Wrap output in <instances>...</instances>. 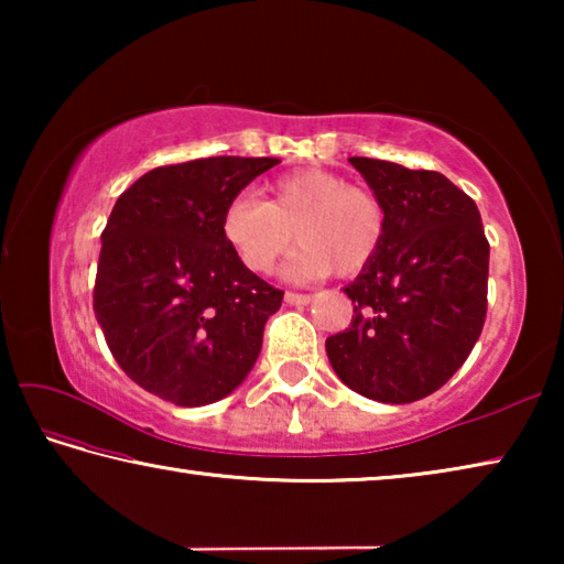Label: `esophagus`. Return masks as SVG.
Masks as SVG:
<instances>
[{"label":"esophagus","mask_w":564,"mask_h":564,"mask_svg":"<svg viewBox=\"0 0 564 564\" xmlns=\"http://www.w3.org/2000/svg\"><path fill=\"white\" fill-rule=\"evenodd\" d=\"M311 301H313V295H311V293H293V291L285 293V303L299 305V308H303V305H308Z\"/></svg>","instance_id":"1"}]
</instances>
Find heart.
<instances>
[{"instance_id": "1", "label": "heart", "mask_w": 564, "mask_h": 564, "mask_svg": "<svg viewBox=\"0 0 564 564\" xmlns=\"http://www.w3.org/2000/svg\"><path fill=\"white\" fill-rule=\"evenodd\" d=\"M263 202L241 191L224 206L221 234L248 271L269 273L295 238L303 243L285 265L291 279L348 275L373 261L386 238V208L370 188L346 184L323 169H303L271 184Z\"/></svg>"}]
</instances>
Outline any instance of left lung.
<instances>
[{"label":"left lung","mask_w":564,"mask_h":564,"mask_svg":"<svg viewBox=\"0 0 564 564\" xmlns=\"http://www.w3.org/2000/svg\"><path fill=\"white\" fill-rule=\"evenodd\" d=\"M386 208V238L346 291L350 328L326 340L336 376L378 403H413L455 376L488 311L480 212L437 171L352 156Z\"/></svg>","instance_id":"8db88e82"}]
</instances>
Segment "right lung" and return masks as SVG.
Returning <instances> with one entry per match:
<instances>
[{"instance_id":"1","label":"right lung","mask_w":564,"mask_h":564,"mask_svg":"<svg viewBox=\"0 0 564 564\" xmlns=\"http://www.w3.org/2000/svg\"><path fill=\"white\" fill-rule=\"evenodd\" d=\"M279 161L212 156L159 166L113 204L94 313L111 356L149 393L198 408L251 373L283 291L236 259L221 214Z\"/></svg>"}]
</instances>
